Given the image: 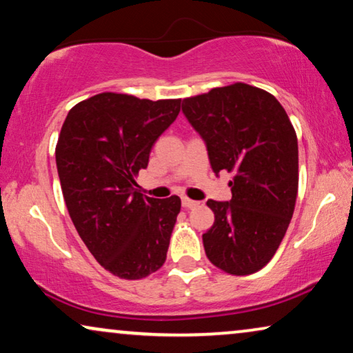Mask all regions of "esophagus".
Wrapping results in <instances>:
<instances>
[{"label": "esophagus", "instance_id": "esophagus-1", "mask_svg": "<svg viewBox=\"0 0 353 353\" xmlns=\"http://www.w3.org/2000/svg\"><path fill=\"white\" fill-rule=\"evenodd\" d=\"M199 205H200L199 201L187 199V196H184V199H182V206H184V208H195V206H199Z\"/></svg>", "mask_w": 353, "mask_h": 353}]
</instances>
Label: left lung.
<instances>
[{"mask_svg":"<svg viewBox=\"0 0 353 353\" xmlns=\"http://www.w3.org/2000/svg\"><path fill=\"white\" fill-rule=\"evenodd\" d=\"M182 112L216 176L234 174L231 200L206 201L214 213L206 256L229 274L256 272L279 248L297 200L299 145L288 112L271 93L241 82L185 98Z\"/></svg>","mask_w":353,"mask_h":353,"instance_id":"1","label":"left lung"}]
</instances>
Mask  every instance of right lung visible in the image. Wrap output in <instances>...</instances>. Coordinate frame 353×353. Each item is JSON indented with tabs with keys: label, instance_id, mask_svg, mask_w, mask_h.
<instances>
[{
	"label": "right lung",
	"instance_id": "add662e5",
	"mask_svg": "<svg viewBox=\"0 0 353 353\" xmlns=\"http://www.w3.org/2000/svg\"><path fill=\"white\" fill-rule=\"evenodd\" d=\"M181 100L98 93L68 112L56 166L69 216L100 265L121 279H142L166 261L181 199H150L134 177L176 121Z\"/></svg>",
	"mask_w": 353,
	"mask_h": 353
}]
</instances>
